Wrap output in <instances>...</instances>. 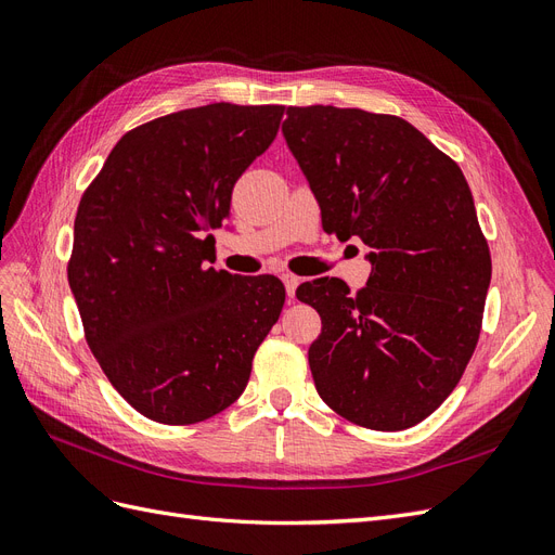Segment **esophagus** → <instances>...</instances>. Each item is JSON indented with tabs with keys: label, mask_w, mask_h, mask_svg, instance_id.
I'll list each match as a JSON object with an SVG mask.
<instances>
[{
	"label": "esophagus",
	"mask_w": 555,
	"mask_h": 555,
	"mask_svg": "<svg viewBox=\"0 0 555 555\" xmlns=\"http://www.w3.org/2000/svg\"><path fill=\"white\" fill-rule=\"evenodd\" d=\"M281 279H283V285H285V293H288V297L293 299L297 285H299V279L295 274H283Z\"/></svg>",
	"instance_id": "1"
}]
</instances>
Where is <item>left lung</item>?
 Here are the masks:
<instances>
[{
	"label": "left lung",
	"mask_w": 555,
	"mask_h": 555,
	"mask_svg": "<svg viewBox=\"0 0 555 555\" xmlns=\"http://www.w3.org/2000/svg\"><path fill=\"white\" fill-rule=\"evenodd\" d=\"M285 115L323 228L360 237L371 262L357 295L334 276L297 288L323 320L309 348L315 389L352 424L403 431L452 395L479 338L491 256L470 186L401 117L334 105Z\"/></svg>",
	"instance_id": "left-lung-1"
}]
</instances>
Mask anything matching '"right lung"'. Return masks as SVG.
I'll return each mask as SVG.
<instances>
[{
    "instance_id": "add662e5",
    "label": "right lung",
    "mask_w": 555,
    "mask_h": 555,
    "mask_svg": "<svg viewBox=\"0 0 555 555\" xmlns=\"http://www.w3.org/2000/svg\"><path fill=\"white\" fill-rule=\"evenodd\" d=\"M283 105L209 103L121 135L82 193L68 285L85 338L140 415L195 424L235 403L285 288L205 267L232 186L276 138Z\"/></svg>"
}]
</instances>
